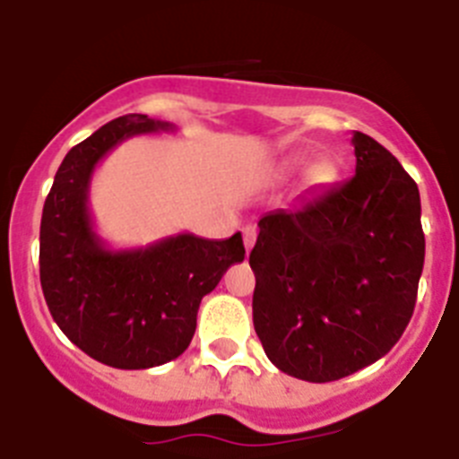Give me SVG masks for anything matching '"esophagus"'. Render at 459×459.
I'll list each match as a JSON object with an SVG mask.
<instances>
[{
    "instance_id": "esophagus-1",
    "label": "esophagus",
    "mask_w": 459,
    "mask_h": 459,
    "mask_svg": "<svg viewBox=\"0 0 459 459\" xmlns=\"http://www.w3.org/2000/svg\"><path fill=\"white\" fill-rule=\"evenodd\" d=\"M242 238H245V249L247 254L252 252L254 242H256V229L254 226H245V230H242Z\"/></svg>"
}]
</instances>
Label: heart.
<instances>
[{
	"label": "heart",
	"instance_id": "1",
	"mask_svg": "<svg viewBox=\"0 0 459 459\" xmlns=\"http://www.w3.org/2000/svg\"><path fill=\"white\" fill-rule=\"evenodd\" d=\"M298 163H300V161H298Z\"/></svg>",
	"mask_w": 459,
	"mask_h": 459
}]
</instances>
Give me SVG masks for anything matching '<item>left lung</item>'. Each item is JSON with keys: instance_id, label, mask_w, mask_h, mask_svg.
I'll return each mask as SVG.
<instances>
[{"instance_id": "8db88e82", "label": "left lung", "mask_w": 459, "mask_h": 459, "mask_svg": "<svg viewBox=\"0 0 459 459\" xmlns=\"http://www.w3.org/2000/svg\"><path fill=\"white\" fill-rule=\"evenodd\" d=\"M356 175L258 219L254 328L289 377L328 384L384 358L411 321L425 263L420 194L353 131Z\"/></svg>"}]
</instances>
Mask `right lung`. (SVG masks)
<instances>
[{
	"instance_id": "right-lung-1",
	"label": "right lung",
	"mask_w": 459,
	"mask_h": 459,
	"mask_svg": "<svg viewBox=\"0 0 459 459\" xmlns=\"http://www.w3.org/2000/svg\"><path fill=\"white\" fill-rule=\"evenodd\" d=\"M175 131L147 115H125L64 157L41 217V289L55 324L94 360L150 369L189 346L196 314L233 263L245 261L242 235L207 240L178 233L147 247L110 249L90 212L91 175L122 141Z\"/></svg>"
}]
</instances>
